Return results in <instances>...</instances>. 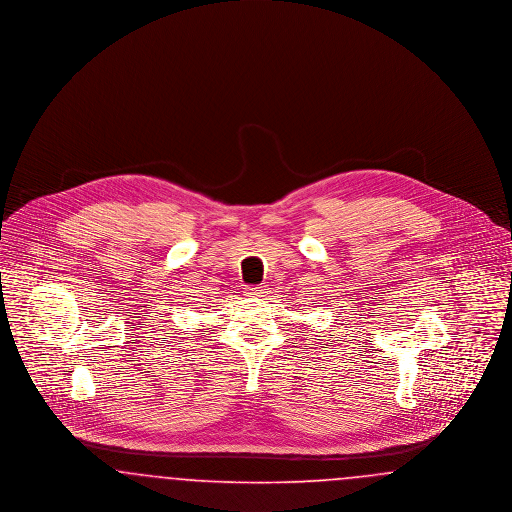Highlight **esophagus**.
<instances>
[{
    "label": "esophagus",
    "mask_w": 512,
    "mask_h": 512,
    "mask_svg": "<svg viewBox=\"0 0 512 512\" xmlns=\"http://www.w3.org/2000/svg\"><path fill=\"white\" fill-rule=\"evenodd\" d=\"M267 293L265 286H253V288H247V295L251 297H263Z\"/></svg>",
    "instance_id": "1"
}]
</instances>
